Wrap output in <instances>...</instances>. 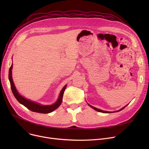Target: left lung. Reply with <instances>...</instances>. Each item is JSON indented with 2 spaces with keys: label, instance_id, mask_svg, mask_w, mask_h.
I'll return each mask as SVG.
<instances>
[{
  "label": "left lung",
  "instance_id": "8db88e82",
  "mask_svg": "<svg viewBox=\"0 0 149 149\" xmlns=\"http://www.w3.org/2000/svg\"><path fill=\"white\" fill-rule=\"evenodd\" d=\"M89 106H90V107H91L92 108H93V109H94V110H95L96 111H98V112H103V113H111L110 112H107V111H102V110H100V109H97V108H96V107H93V106H91V105H89ZM127 106H126L125 107H124L123 108H122L121 109H120V110H119V111H116V112H119V111H121V110H123V109H124L125 107H126Z\"/></svg>",
  "mask_w": 149,
  "mask_h": 149
}]
</instances>
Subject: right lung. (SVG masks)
I'll list each match as a JSON object with an SVG mask.
<instances>
[{
	"mask_svg": "<svg viewBox=\"0 0 149 149\" xmlns=\"http://www.w3.org/2000/svg\"><path fill=\"white\" fill-rule=\"evenodd\" d=\"M12 68H13V64L10 68L9 75H8L9 80H10V84H11V88L14 96L15 97V98L17 99V100L20 103H21L23 106H25L26 108H28L29 109V110H30L31 111L38 112V113H50V112L54 111V110H56L57 108H58L60 106V105L62 103L63 96L64 91L66 88L67 85H65L64 88L62 89V90L60 92V94L58 99L54 104H53L52 105H49V106L41 105L40 104L34 103V102H33V101H31L28 99L23 98L22 96H21L19 94L18 92L17 91L16 89H15V87L13 79H12Z\"/></svg>",
	"mask_w": 149,
	"mask_h": 149,
	"instance_id": "obj_1",
	"label": "right lung"
}]
</instances>
